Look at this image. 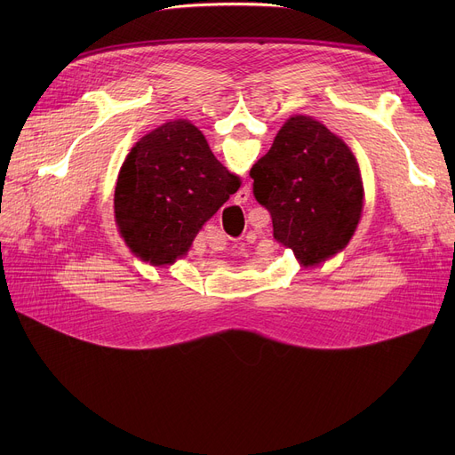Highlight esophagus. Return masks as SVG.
<instances>
[{
	"label": "esophagus",
	"instance_id": "34e87169",
	"mask_svg": "<svg viewBox=\"0 0 455 455\" xmlns=\"http://www.w3.org/2000/svg\"><path fill=\"white\" fill-rule=\"evenodd\" d=\"M249 199H251V188H249V186H243V188H240V191H237V194H235L234 203L243 204V203H247Z\"/></svg>",
	"mask_w": 455,
	"mask_h": 455
}]
</instances>
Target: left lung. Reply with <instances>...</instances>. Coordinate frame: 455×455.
Here are the masks:
<instances>
[{"mask_svg": "<svg viewBox=\"0 0 455 455\" xmlns=\"http://www.w3.org/2000/svg\"><path fill=\"white\" fill-rule=\"evenodd\" d=\"M252 194L273 220L276 242L300 266L347 247L363 206V182L347 143L314 117H290L251 170Z\"/></svg>", "mask_w": 455, "mask_h": 455, "instance_id": "obj_1", "label": "left lung"}]
</instances>
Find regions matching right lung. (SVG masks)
<instances>
[{
	"mask_svg": "<svg viewBox=\"0 0 455 455\" xmlns=\"http://www.w3.org/2000/svg\"><path fill=\"white\" fill-rule=\"evenodd\" d=\"M237 188L240 180L213 156L196 125L164 124L136 143L119 172V232L141 259L173 264Z\"/></svg>",
	"mask_w": 455,
	"mask_h": 455,
	"instance_id": "right-lung-1",
	"label": "right lung"
}]
</instances>
